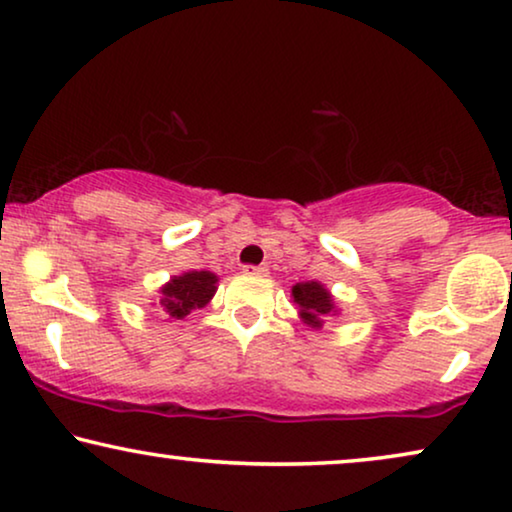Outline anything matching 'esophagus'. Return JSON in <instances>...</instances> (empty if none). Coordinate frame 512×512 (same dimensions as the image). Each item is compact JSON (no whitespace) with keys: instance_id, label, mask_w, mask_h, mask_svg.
Here are the masks:
<instances>
[{"instance_id":"esophagus-1","label":"esophagus","mask_w":512,"mask_h":512,"mask_svg":"<svg viewBox=\"0 0 512 512\" xmlns=\"http://www.w3.org/2000/svg\"><path fill=\"white\" fill-rule=\"evenodd\" d=\"M243 271H246V273H253V276H266V273H269V269H266V266H262V264H259V266L246 264V266H243Z\"/></svg>"}]
</instances>
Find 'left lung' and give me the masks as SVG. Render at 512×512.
Segmentation results:
<instances>
[{"label": "left lung", "mask_w": 512, "mask_h": 512, "mask_svg": "<svg viewBox=\"0 0 512 512\" xmlns=\"http://www.w3.org/2000/svg\"><path fill=\"white\" fill-rule=\"evenodd\" d=\"M292 297L299 304L301 318L313 327H320L322 318H327L329 313H334V299H331V294L320 283H315V280L294 285Z\"/></svg>", "instance_id": "obj_1"}]
</instances>
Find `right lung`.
I'll use <instances>...</instances> for the list:
<instances>
[{
  "mask_svg": "<svg viewBox=\"0 0 512 512\" xmlns=\"http://www.w3.org/2000/svg\"><path fill=\"white\" fill-rule=\"evenodd\" d=\"M218 278L211 271H190L183 276H174L171 283L162 287V308L169 318L183 320L192 308L206 306L215 294Z\"/></svg>",
  "mask_w": 512,
  "mask_h": 512,
  "instance_id": "add662e5",
  "label": "right lung"
}]
</instances>
